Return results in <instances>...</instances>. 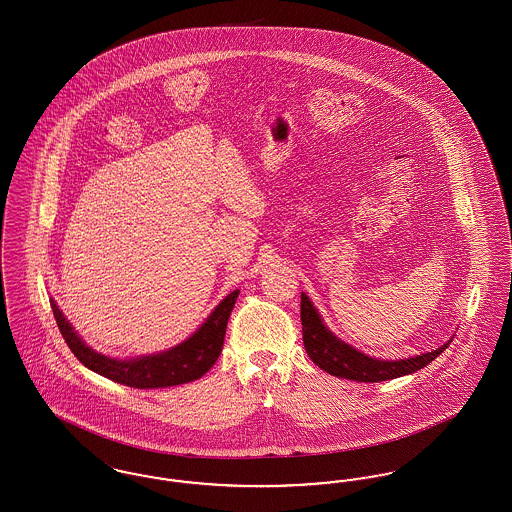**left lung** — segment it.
<instances>
[{
	"label": "left lung",
	"mask_w": 512,
	"mask_h": 512,
	"mask_svg": "<svg viewBox=\"0 0 512 512\" xmlns=\"http://www.w3.org/2000/svg\"><path fill=\"white\" fill-rule=\"evenodd\" d=\"M301 326H303L305 351L311 357V361L332 376L355 380V382H386V380L411 374L430 365L449 345L445 343L436 351L422 353L413 359H401V361L372 359L368 355H363L361 351L353 349L351 345L338 340L332 332H328V328L318 317L317 309L313 307L311 299L305 293H301Z\"/></svg>",
	"instance_id": "obj_1"
}]
</instances>
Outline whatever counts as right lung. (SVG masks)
I'll return each mask as SVG.
<instances>
[{"label":"right lung","mask_w":512,"mask_h":512,"mask_svg":"<svg viewBox=\"0 0 512 512\" xmlns=\"http://www.w3.org/2000/svg\"><path fill=\"white\" fill-rule=\"evenodd\" d=\"M238 293L240 292L236 290L226 299H222L219 307L201 324V328L190 340L172 347L167 353L149 355L132 361H117L92 351L76 336L73 326L63 317L53 299L51 309L63 340L67 341L69 349L82 365L122 386L149 390L194 382L217 363L226 336V324L238 299Z\"/></svg>","instance_id":"add662e5"}]
</instances>
